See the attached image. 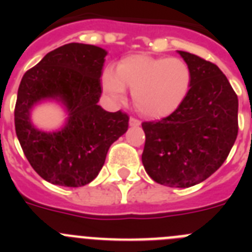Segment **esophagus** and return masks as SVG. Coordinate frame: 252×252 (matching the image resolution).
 Returning <instances> with one entry per match:
<instances>
[{
    "instance_id": "34e87169",
    "label": "esophagus",
    "mask_w": 252,
    "mask_h": 252,
    "mask_svg": "<svg viewBox=\"0 0 252 252\" xmlns=\"http://www.w3.org/2000/svg\"><path fill=\"white\" fill-rule=\"evenodd\" d=\"M128 125H130V126H132V127H137V126H140V125H141V122H140L137 119L130 117V120H128Z\"/></svg>"
}]
</instances>
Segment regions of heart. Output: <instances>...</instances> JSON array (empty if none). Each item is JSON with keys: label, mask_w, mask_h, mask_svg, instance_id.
Here are the masks:
<instances>
[{"label": "heart", "mask_w": 252, "mask_h": 252, "mask_svg": "<svg viewBox=\"0 0 252 252\" xmlns=\"http://www.w3.org/2000/svg\"><path fill=\"white\" fill-rule=\"evenodd\" d=\"M193 73L180 58L131 55L117 64V72L104 69L102 86L116 102L126 95V87L132 90L135 106L151 119H164L177 112L188 98Z\"/></svg>", "instance_id": "heart-1"}]
</instances>
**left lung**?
Listing matches in <instances>:
<instances>
[{
  "mask_svg": "<svg viewBox=\"0 0 252 252\" xmlns=\"http://www.w3.org/2000/svg\"><path fill=\"white\" fill-rule=\"evenodd\" d=\"M178 54L192 69V88L177 112L142 124L141 159L157 183L188 188L211 177L228 157L239 131V99L216 64L187 51Z\"/></svg>",
  "mask_w": 252,
  "mask_h": 252,
  "instance_id": "1",
  "label": "left lung"
}]
</instances>
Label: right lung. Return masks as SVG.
<instances>
[{"label":"right lung","instance_id":"right-lung-1","mask_svg":"<svg viewBox=\"0 0 252 252\" xmlns=\"http://www.w3.org/2000/svg\"><path fill=\"white\" fill-rule=\"evenodd\" d=\"M106 55L99 46L65 44L22 77L15 107L16 135L31 166L49 183H91L110 146L127 131L126 113L107 112L98 104ZM46 100L57 101L66 111V122L55 131L40 130L31 120L34 107Z\"/></svg>","mask_w":252,"mask_h":252}]
</instances>
